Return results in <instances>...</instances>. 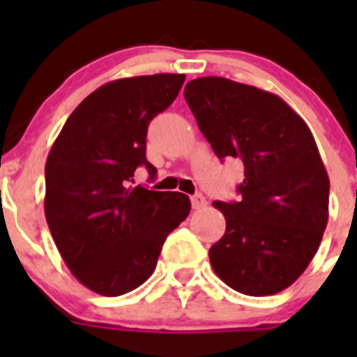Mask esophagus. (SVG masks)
<instances>
[{"instance_id":"esophagus-1","label":"esophagus","mask_w":357,"mask_h":357,"mask_svg":"<svg viewBox=\"0 0 357 357\" xmlns=\"http://www.w3.org/2000/svg\"><path fill=\"white\" fill-rule=\"evenodd\" d=\"M205 205H207V200H205L204 195L197 193V195L192 197V207L193 208H197V211H199V208H204Z\"/></svg>"}]
</instances>
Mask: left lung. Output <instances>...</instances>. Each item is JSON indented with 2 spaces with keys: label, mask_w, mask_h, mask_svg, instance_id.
I'll return each mask as SVG.
<instances>
[{
  "label": "left lung",
  "mask_w": 357,
  "mask_h": 357,
  "mask_svg": "<svg viewBox=\"0 0 357 357\" xmlns=\"http://www.w3.org/2000/svg\"><path fill=\"white\" fill-rule=\"evenodd\" d=\"M185 100L219 158L243 162L240 202H214L226 231L211 247L215 275L245 295L290 287L328 222L330 179L301 115L280 96L226 77L193 79Z\"/></svg>",
  "instance_id": "left-lung-1"
}]
</instances>
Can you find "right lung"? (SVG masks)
<instances>
[{"label":"right lung","instance_id":"obj_1","mask_svg":"<svg viewBox=\"0 0 357 357\" xmlns=\"http://www.w3.org/2000/svg\"><path fill=\"white\" fill-rule=\"evenodd\" d=\"M185 74L117 79L86 96L63 124L46 160L45 214L72 275L117 297L152 276L162 245L190 214V199L135 185L145 165L146 131L171 105Z\"/></svg>","mask_w":357,"mask_h":357}]
</instances>
